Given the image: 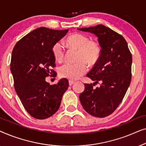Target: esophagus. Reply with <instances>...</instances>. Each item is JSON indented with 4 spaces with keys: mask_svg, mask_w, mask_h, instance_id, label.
Segmentation results:
<instances>
[{
    "mask_svg": "<svg viewBox=\"0 0 146 146\" xmlns=\"http://www.w3.org/2000/svg\"><path fill=\"white\" fill-rule=\"evenodd\" d=\"M75 82L74 81H72V80H69V85L70 86H72L73 84H74Z\"/></svg>",
    "mask_w": 146,
    "mask_h": 146,
    "instance_id": "1",
    "label": "esophagus"
}]
</instances>
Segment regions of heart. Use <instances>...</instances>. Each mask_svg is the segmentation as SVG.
Listing matches in <instances>:
<instances>
[{"label":"heart","mask_w":146,"mask_h":146,"mask_svg":"<svg viewBox=\"0 0 146 146\" xmlns=\"http://www.w3.org/2000/svg\"><path fill=\"white\" fill-rule=\"evenodd\" d=\"M66 44L78 50L74 63H66L59 68L60 76L70 80H77L88 70V65L93 66L98 62L101 56V48L98 42L90 40L88 36L80 33H76L67 38ZM53 56L58 62L64 58L65 48L60 41L56 42L52 47Z\"/></svg>","instance_id":"heart-1"}]
</instances>
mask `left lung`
Instances as JSON below:
<instances>
[{
    "label": "left lung",
    "instance_id": "obj_1",
    "mask_svg": "<svg viewBox=\"0 0 146 146\" xmlns=\"http://www.w3.org/2000/svg\"><path fill=\"white\" fill-rule=\"evenodd\" d=\"M78 30L95 34L102 48L99 60L86 75L95 82L84 84L80 100L90 115L106 117L119 106L130 84L131 54L124 38L108 27L98 25ZM97 83L101 86L93 88Z\"/></svg>",
    "mask_w": 146,
    "mask_h": 146
}]
</instances>
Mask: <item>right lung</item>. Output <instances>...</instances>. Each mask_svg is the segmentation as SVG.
I'll return each instance as SVG.
<instances>
[{
    "label": "right lung",
    "mask_w": 146,
    "mask_h": 146,
    "mask_svg": "<svg viewBox=\"0 0 146 146\" xmlns=\"http://www.w3.org/2000/svg\"><path fill=\"white\" fill-rule=\"evenodd\" d=\"M68 31L38 28L22 38L13 50L11 70L15 89L26 110L36 119L54 114L68 88L66 78L52 85L45 80L49 76H56L52 47Z\"/></svg>",
    "instance_id": "1"
}]
</instances>
